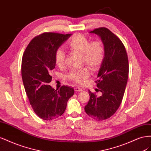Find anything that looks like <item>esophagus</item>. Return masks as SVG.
<instances>
[{"label":"esophagus","mask_w":151,"mask_h":151,"mask_svg":"<svg viewBox=\"0 0 151 151\" xmlns=\"http://www.w3.org/2000/svg\"><path fill=\"white\" fill-rule=\"evenodd\" d=\"M74 90H75L76 92H79V91H83V89H82L80 88H78V87H77V88H75Z\"/></svg>","instance_id":"34e87169"}]
</instances>
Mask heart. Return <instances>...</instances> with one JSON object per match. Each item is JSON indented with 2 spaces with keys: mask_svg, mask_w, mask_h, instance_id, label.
I'll return each instance as SVG.
<instances>
[{
  "mask_svg": "<svg viewBox=\"0 0 151 151\" xmlns=\"http://www.w3.org/2000/svg\"><path fill=\"white\" fill-rule=\"evenodd\" d=\"M67 47L72 52L81 55L83 62L93 70H97L102 63L105 55L103 43L100 40L90 42L89 39L83 34L76 33L67 41ZM65 53L58 48L55 53V62L58 67L64 65ZM90 75L87 68L81 70H72L68 74V78L79 85H84Z\"/></svg>",
  "mask_w": 151,
  "mask_h": 151,
  "instance_id": "1",
  "label": "heart"
}]
</instances>
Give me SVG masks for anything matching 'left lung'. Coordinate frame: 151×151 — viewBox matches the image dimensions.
Here are the masks:
<instances>
[{
    "label": "left lung",
    "mask_w": 151,
    "mask_h": 151,
    "mask_svg": "<svg viewBox=\"0 0 151 151\" xmlns=\"http://www.w3.org/2000/svg\"><path fill=\"white\" fill-rule=\"evenodd\" d=\"M90 33L98 35L105 48L104 58L98 74V89L100 96L88 91L89 101L84 109L98 121L111 117L119 108L129 77V60L122 41L106 28L95 29Z\"/></svg>",
    "instance_id": "left-lung-1"
}]
</instances>
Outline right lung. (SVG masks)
<instances>
[{"label": "right lung", "instance_id": "right-lung-1", "mask_svg": "<svg viewBox=\"0 0 151 151\" xmlns=\"http://www.w3.org/2000/svg\"><path fill=\"white\" fill-rule=\"evenodd\" d=\"M72 34L44 33L26 47L22 58L21 75L26 93L35 113L44 120H53L64 113L68 99L74 94L71 87L55 90L49 85L55 67V53Z\"/></svg>", "mask_w": 151, "mask_h": 151}]
</instances>
